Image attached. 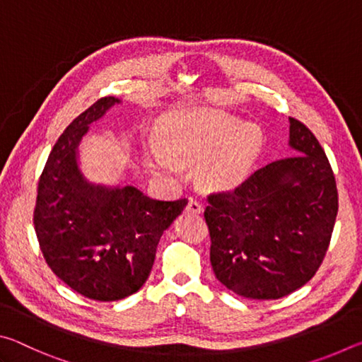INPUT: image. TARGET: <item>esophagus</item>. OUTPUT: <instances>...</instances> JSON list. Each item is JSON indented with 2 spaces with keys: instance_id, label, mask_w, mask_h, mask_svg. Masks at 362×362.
Returning <instances> with one entry per match:
<instances>
[{
  "instance_id": "obj_1",
  "label": "esophagus",
  "mask_w": 362,
  "mask_h": 362,
  "mask_svg": "<svg viewBox=\"0 0 362 362\" xmlns=\"http://www.w3.org/2000/svg\"><path fill=\"white\" fill-rule=\"evenodd\" d=\"M187 212H189V214H201V212H203V206H201L199 201L189 199L188 201V206H187Z\"/></svg>"
}]
</instances>
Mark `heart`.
Segmentation results:
<instances>
[{"label":"heart","instance_id":"heart-1","mask_svg":"<svg viewBox=\"0 0 362 362\" xmlns=\"http://www.w3.org/2000/svg\"><path fill=\"white\" fill-rule=\"evenodd\" d=\"M263 145V132L223 110L187 107L164 116L151 166L179 177L182 166H199V182L211 192H233L250 174Z\"/></svg>","mask_w":362,"mask_h":362}]
</instances>
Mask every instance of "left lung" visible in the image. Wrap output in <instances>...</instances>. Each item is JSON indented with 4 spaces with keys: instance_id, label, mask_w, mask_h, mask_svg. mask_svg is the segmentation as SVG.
I'll return each instance as SVG.
<instances>
[{
    "instance_id": "8db88e82",
    "label": "left lung",
    "mask_w": 362,
    "mask_h": 362,
    "mask_svg": "<svg viewBox=\"0 0 362 362\" xmlns=\"http://www.w3.org/2000/svg\"><path fill=\"white\" fill-rule=\"evenodd\" d=\"M289 146L293 156L259 169L235 192L207 198L212 269L241 297L289 296L315 276L329 247L339 196L326 153L293 118Z\"/></svg>"
}]
</instances>
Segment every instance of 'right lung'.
Masks as SVG:
<instances>
[{
  "label": "right lung",
  "instance_id": "right-lung-1",
  "mask_svg": "<svg viewBox=\"0 0 362 362\" xmlns=\"http://www.w3.org/2000/svg\"><path fill=\"white\" fill-rule=\"evenodd\" d=\"M119 103L105 97L70 122L47 158L33 216L47 265L73 291L99 302L126 298L145 284L163 233L188 204L86 177L79 144Z\"/></svg>",
  "mask_w": 362,
  "mask_h": 362
}]
</instances>
